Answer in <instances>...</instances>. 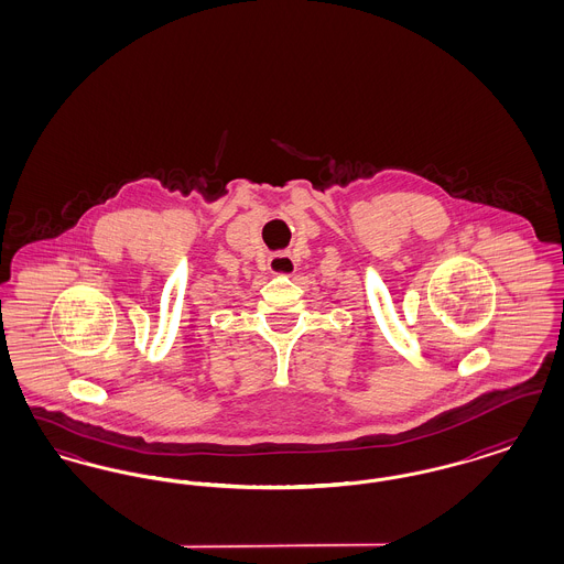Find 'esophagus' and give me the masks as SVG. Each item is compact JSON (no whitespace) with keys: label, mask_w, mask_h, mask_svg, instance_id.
<instances>
[{"label":"esophagus","mask_w":564,"mask_h":564,"mask_svg":"<svg viewBox=\"0 0 564 564\" xmlns=\"http://www.w3.org/2000/svg\"><path fill=\"white\" fill-rule=\"evenodd\" d=\"M295 260L285 253V251H279V253H272L269 258V270L272 274H281V276H290L295 272Z\"/></svg>","instance_id":"obj_1"}]
</instances>
